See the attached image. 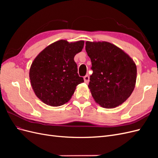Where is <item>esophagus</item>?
I'll return each mask as SVG.
<instances>
[{"instance_id": "esophagus-1", "label": "esophagus", "mask_w": 158, "mask_h": 158, "mask_svg": "<svg viewBox=\"0 0 158 158\" xmlns=\"http://www.w3.org/2000/svg\"><path fill=\"white\" fill-rule=\"evenodd\" d=\"M84 82L85 83H88L89 81V76L88 75H85L84 77Z\"/></svg>"}]
</instances>
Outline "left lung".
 <instances>
[{"label": "left lung", "mask_w": 158, "mask_h": 158, "mask_svg": "<svg viewBox=\"0 0 158 158\" xmlns=\"http://www.w3.org/2000/svg\"><path fill=\"white\" fill-rule=\"evenodd\" d=\"M92 62L88 87L95 101L105 108L125 102L135 87L136 66L127 54L108 42L85 43Z\"/></svg>", "instance_id": "obj_1"}]
</instances>
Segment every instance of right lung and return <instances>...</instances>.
<instances>
[{
  "mask_svg": "<svg viewBox=\"0 0 158 158\" xmlns=\"http://www.w3.org/2000/svg\"><path fill=\"white\" fill-rule=\"evenodd\" d=\"M84 41L60 40L47 47L33 60L30 70L32 88L47 105L60 106L68 102L76 85L84 82L78 74L74 56L82 50Z\"/></svg>",
  "mask_w": 158,
  "mask_h": 158,
  "instance_id": "right-lung-1",
  "label": "right lung"
}]
</instances>
